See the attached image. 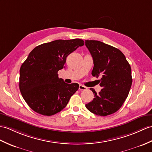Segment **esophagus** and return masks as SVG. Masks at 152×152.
Instances as JSON below:
<instances>
[{
	"label": "esophagus",
	"mask_w": 152,
	"mask_h": 152,
	"mask_svg": "<svg viewBox=\"0 0 152 152\" xmlns=\"http://www.w3.org/2000/svg\"><path fill=\"white\" fill-rule=\"evenodd\" d=\"M86 89H87L86 87L82 86V85H80V86H79V90L80 91H85Z\"/></svg>",
	"instance_id": "esophagus-1"
}]
</instances>
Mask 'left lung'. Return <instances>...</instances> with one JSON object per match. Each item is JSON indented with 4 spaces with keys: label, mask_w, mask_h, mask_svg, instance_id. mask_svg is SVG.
<instances>
[{
    "label": "left lung",
    "mask_w": 152,
    "mask_h": 152,
    "mask_svg": "<svg viewBox=\"0 0 152 152\" xmlns=\"http://www.w3.org/2000/svg\"><path fill=\"white\" fill-rule=\"evenodd\" d=\"M86 46L93 59L92 75L101 77L102 90L96 93L86 108L98 116H107L117 111L128 96L132 84L131 66L124 54L103 42L86 40Z\"/></svg>",
    "instance_id": "left-lung-1"
}]
</instances>
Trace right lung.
Masks as SVG:
<instances>
[{
	"instance_id": "right-lung-1",
	"label": "right lung",
	"mask_w": 152,
	"mask_h": 152,
	"mask_svg": "<svg viewBox=\"0 0 152 152\" xmlns=\"http://www.w3.org/2000/svg\"><path fill=\"white\" fill-rule=\"evenodd\" d=\"M84 45L80 39H58L34 48L20 69L19 89L29 107L39 114L51 116L61 111L79 88L59 78L66 57Z\"/></svg>"
}]
</instances>
